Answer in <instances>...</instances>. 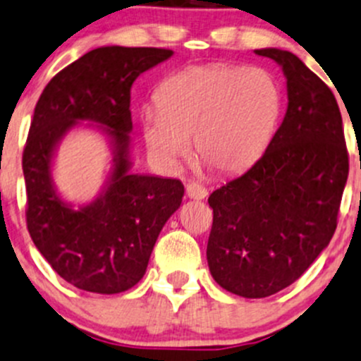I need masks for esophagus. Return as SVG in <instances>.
Masks as SVG:
<instances>
[{
  "instance_id": "obj_1",
  "label": "esophagus",
  "mask_w": 361,
  "mask_h": 361,
  "mask_svg": "<svg viewBox=\"0 0 361 361\" xmlns=\"http://www.w3.org/2000/svg\"><path fill=\"white\" fill-rule=\"evenodd\" d=\"M207 195V188L201 183H195V181H190L187 185V197L188 199H195V201H201Z\"/></svg>"
}]
</instances>
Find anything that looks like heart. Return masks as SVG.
I'll list each match as a JSON object with an SVG mask.
<instances>
[{
  "label": "heart",
  "mask_w": 361,
  "mask_h": 361,
  "mask_svg": "<svg viewBox=\"0 0 361 361\" xmlns=\"http://www.w3.org/2000/svg\"><path fill=\"white\" fill-rule=\"evenodd\" d=\"M141 113L145 147L174 167L190 150L221 174L250 169L271 145L285 108L281 83L265 68L207 64L173 73Z\"/></svg>",
  "instance_id": "b5f03b06"
}]
</instances>
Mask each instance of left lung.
<instances>
[{
  "label": "left lung",
  "instance_id": "1",
  "mask_svg": "<svg viewBox=\"0 0 361 361\" xmlns=\"http://www.w3.org/2000/svg\"><path fill=\"white\" fill-rule=\"evenodd\" d=\"M285 73L288 108L253 166L209 195L207 265L214 281L264 298L297 281L329 246L349 173L332 90L288 50L260 49Z\"/></svg>",
  "mask_w": 361,
  "mask_h": 361
}]
</instances>
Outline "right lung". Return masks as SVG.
<instances>
[{
	"instance_id": "obj_1",
	"label": "right lung",
	"mask_w": 361,
	"mask_h": 361,
	"mask_svg": "<svg viewBox=\"0 0 361 361\" xmlns=\"http://www.w3.org/2000/svg\"><path fill=\"white\" fill-rule=\"evenodd\" d=\"M171 56L173 50L152 47H99L57 73L36 103L23 155L27 231L54 271L85 292L133 288L183 199L180 180L130 173V87ZM80 121L98 123L114 159L100 195L75 208L56 194L51 160Z\"/></svg>"
}]
</instances>
